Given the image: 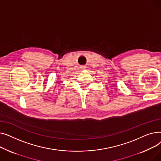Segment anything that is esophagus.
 <instances>
[{
	"label": "esophagus",
	"mask_w": 161,
	"mask_h": 161,
	"mask_svg": "<svg viewBox=\"0 0 161 161\" xmlns=\"http://www.w3.org/2000/svg\"><path fill=\"white\" fill-rule=\"evenodd\" d=\"M86 69V66H81V69Z\"/></svg>",
	"instance_id": "1"
}]
</instances>
